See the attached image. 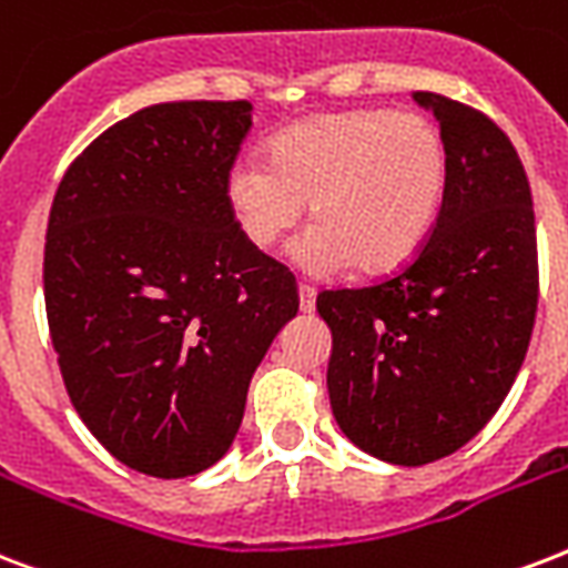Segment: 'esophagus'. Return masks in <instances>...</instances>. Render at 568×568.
I'll use <instances>...</instances> for the list:
<instances>
[{"instance_id":"34e87169","label":"esophagus","mask_w":568,"mask_h":568,"mask_svg":"<svg viewBox=\"0 0 568 568\" xmlns=\"http://www.w3.org/2000/svg\"><path fill=\"white\" fill-rule=\"evenodd\" d=\"M297 292H301V310L303 313H313L315 310V288L313 285H306V283H301V288H297Z\"/></svg>"}]
</instances>
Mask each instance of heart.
<instances>
[{
    "label": "heart",
    "instance_id": "1",
    "mask_svg": "<svg viewBox=\"0 0 568 568\" xmlns=\"http://www.w3.org/2000/svg\"><path fill=\"white\" fill-rule=\"evenodd\" d=\"M447 187V145L419 112L354 110L306 119L276 133L267 163L237 160L226 202L255 250H271L306 214L292 246L313 276L357 262L366 274L408 262L428 237Z\"/></svg>",
    "mask_w": 568,
    "mask_h": 568
}]
</instances>
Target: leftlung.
I'll list each match as a JSON object with an SVG mask.
<instances>
[{"label": "left lung", "mask_w": 568, "mask_h": 568, "mask_svg": "<svg viewBox=\"0 0 568 568\" xmlns=\"http://www.w3.org/2000/svg\"><path fill=\"white\" fill-rule=\"evenodd\" d=\"M438 119L447 187L399 274L318 294L327 389L352 444L389 465L456 453L504 405L539 301L536 220L518 151L486 112L414 92Z\"/></svg>", "instance_id": "obj_1"}]
</instances>
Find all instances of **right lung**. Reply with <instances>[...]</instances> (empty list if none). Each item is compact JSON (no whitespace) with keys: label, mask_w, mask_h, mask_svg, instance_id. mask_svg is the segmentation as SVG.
I'll return each mask as SVG.
<instances>
[{"label":"right lung","mask_w":568,"mask_h":568,"mask_svg":"<svg viewBox=\"0 0 568 568\" xmlns=\"http://www.w3.org/2000/svg\"><path fill=\"white\" fill-rule=\"evenodd\" d=\"M246 101L115 121L55 190L43 301L73 408L121 465L181 479L226 456L297 283L226 202Z\"/></svg>","instance_id":"right-lung-1"}]
</instances>
